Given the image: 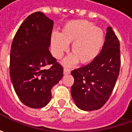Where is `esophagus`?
<instances>
[{
  "label": "esophagus",
  "instance_id": "obj_1",
  "mask_svg": "<svg viewBox=\"0 0 132 132\" xmlns=\"http://www.w3.org/2000/svg\"><path fill=\"white\" fill-rule=\"evenodd\" d=\"M70 69H67V68H64V69H63V73H64V75H68V74H69L70 73Z\"/></svg>",
  "mask_w": 132,
  "mask_h": 132
}]
</instances>
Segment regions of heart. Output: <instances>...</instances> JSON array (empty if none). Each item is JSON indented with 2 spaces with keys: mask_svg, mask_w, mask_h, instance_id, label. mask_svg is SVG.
Listing matches in <instances>:
<instances>
[{
  "mask_svg": "<svg viewBox=\"0 0 132 132\" xmlns=\"http://www.w3.org/2000/svg\"><path fill=\"white\" fill-rule=\"evenodd\" d=\"M86 20H74L67 22L60 34L51 36V50L53 56L60 59L72 42L70 55L63 61L65 66H72L78 61L81 64H89L98 55L104 43L102 30L92 26Z\"/></svg>",
  "mask_w": 132,
  "mask_h": 132,
  "instance_id": "1",
  "label": "heart"
}]
</instances>
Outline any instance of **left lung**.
Segmentation results:
<instances>
[{
	"label": "left lung",
	"mask_w": 132,
	"mask_h": 132,
	"mask_svg": "<svg viewBox=\"0 0 132 132\" xmlns=\"http://www.w3.org/2000/svg\"><path fill=\"white\" fill-rule=\"evenodd\" d=\"M120 64L119 40L109 27L104 45L96 58L89 64L71 72L74 77L71 95L78 108L93 111L106 103L118 79Z\"/></svg>",
	"instance_id": "obj_1"
}]
</instances>
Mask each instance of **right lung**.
<instances>
[{"label": "right lung", "instance_id": "right-lung-1", "mask_svg": "<svg viewBox=\"0 0 132 132\" xmlns=\"http://www.w3.org/2000/svg\"><path fill=\"white\" fill-rule=\"evenodd\" d=\"M53 21L41 12L28 16L17 30L11 48L10 75L13 89L27 106L40 109L52 98L51 89L63 76V68L49 46ZM51 65L46 70L45 67Z\"/></svg>", "mask_w": 132, "mask_h": 132}]
</instances>
